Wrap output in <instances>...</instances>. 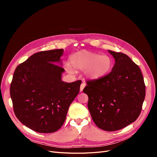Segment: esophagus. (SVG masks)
Segmentation results:
<instances>
[{
	"mask_svg": "<svg viewBox=\"0 0 157 157\" xmlns=\"http://www.w3.org/2000/svg\"><path fill=\"white\" fill-rule=\"evenodd\" d=\"M86 86V84H85L84 82H82L81 84H80V92H82V90H83V89H84V88Z\"/></svg>",
	"mask_w": 157,
	"mask_h": 157,
	"instance_id": "esophagus-1",
	"label": "esophagus"
}]
</instances>
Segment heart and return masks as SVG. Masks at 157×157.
<instances>
[{
    "instance_id": "heart-1",
    "label": "heart",
    "mask_w": 157,
    "mask_h": 157,
    "mask_svg": "<svg viewBox=\"0 0 157 157\" xmlns=\"http://www.w3.org/2000/svg\"><path fill=\"white\" fill-rule=\"evenodd\" d=\"M69 62L71 66H65L69 73H74L73 68L84 71L85 76L92 80L105 77L111 72L113 66V60L109 56L84 50L71 55Z\"/></svg>"
}]
</instances>
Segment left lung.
<instances>
[{"mask_svg": "<svg viewBox=\"0 0 157 157\" xmlns=\"http://www.w3.org/2000/svg\"><path fill=\"white\" fill-rule=\"evenodd\" d=\"M115 59L112 71L101 78L87 80L83 90L96 125L113 132L134 122L145 96L144 79L138 65L127 55L109 50Z\"/></svg>", "mask_w": 157, "mask_h": 157, "instance_id": "obj_1", "label": "left lung"}]
</instances>
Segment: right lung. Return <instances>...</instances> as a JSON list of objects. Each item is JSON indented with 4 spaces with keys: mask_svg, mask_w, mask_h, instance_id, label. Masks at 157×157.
<instances>
[{
    "mask_svg": "<svg viewBox=\"0 0 157 157\" xmlns=\"http://www.w3.org/2000/svg\"><path fill=\"white\" fill-rule=\"evenodd\" d=\"M63 49L37 52L16 67L10 96L17 119L39 133H53L62 126L69 107L80 91L81 80H61Z\"/></svg>",
    "mask_w": 157,
    "mask_h": 157,
    "instance_id": "1",
    "label": "right lung"
}]
</instances>
